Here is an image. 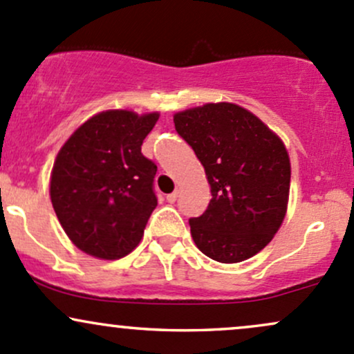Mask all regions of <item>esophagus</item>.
<instances>
[{
    "instance_id": "obj_1",
    "label": "esophagus",
    "mask_w": 354,
    "mask_h": 354,
    "mask_svg": "<svg viewBox=\"0 0 354 354\" xmlns=\"http://www.w3.org/2000/svg\"><path fill=\"white\" fill-rule=\"evenodd\" d=\"M176 198H178V192H173V193H169V195H166V201H168V203H174V201H176Z\"/></svg>"
}]
</instances>
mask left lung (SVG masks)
Listing matches in <instances>:
<instances>
[{
  "label": "left lung",
  "instance_id": "left-lung-1",
  "mask_svg": "<svg viewBox=\"0 0 354 354\" xmlns=\"http://www.w3.org/2000/svg\"><path fill=\"white\" fill-rule=\"evenodd\" d=\"M174 127L212 188L203 215L189 218L196 247L221 263L254 257L286 216L290 162L284 142L257 115L230 102L178 112Z\"/></svg>",
  "mask_w": 354,
  "mask_h": 354
}]
</instances>
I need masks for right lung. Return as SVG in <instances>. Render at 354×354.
<instances>
[{"mask_svg": "<svg viewBox=\"0 0 354 354\" xmlns=\"http://www.w3.org/2000/svg\"><path fill=\"white\" fill-rule=\"evenodd\" d=\"M158 118V112H100L62 146L50 198L65 234L85 254L115 260L141 242L158 205V166L141 146Z\"/></svg>", "mask_w": 354, "mask_h": 354, "instance_id": "obj_1", "label": "right lung"}]
</instances>
